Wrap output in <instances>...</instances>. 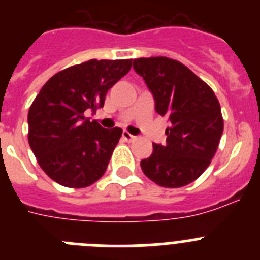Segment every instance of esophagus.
<instances>
[{
	"mask_svg": "<svg viewBox=\"0 0 260 260\" xmlns=\"http://www.w3.org/2000/svg\"><path fill=\"white\" fill-rule=\"evenodd\" d=\"M122 138L125 139L126 142H132V141H134V139H135L134 135H132L128 132H123L122 133Z\"/></svg>",
	"mask_w": 260,
	"mask_h": 260,
	"instance_id": "obj_1",
	"label": "esophagus"
}]
</instances>
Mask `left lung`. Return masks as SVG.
Segmentation results:
<instances>
[{"label":"left lung","instance_id":"left-lung-1","mask_svg":"<svg viewBox=\"0 0 260 260\" xmlns=\"http://www.w3.org/2000/svg\"><path fill=\"white\" fill-rule=\"evenodd\" d=\"M133 68L155 99V109L167 117L164 144L141 167L151 181L162 187H182L207 169L224 130L221 108L207 83L189 68L168 57L137 58Z\"/></svg>","mask_w":260,"mask_h":260}]
</instances>
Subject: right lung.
Listing matches in <instances>:
<instances>
[{"label": "right lung", "instance_id": "1", "mask_svg": "<svg viewBox=\"0 0 260 260\" xmlns=\"http://www.w3.org/2000/svg\"><path fill=\"white\" fill-rule=\"evenodd\" d=\"M132 69V59H89L53 75L28 110V143L41 169L73 189L92 185L105 173L122 135L103 128L86 112L104 107L105 96Z\"/></svg>", "mask_w": 260, "mask_h": 260}]
</instances>
